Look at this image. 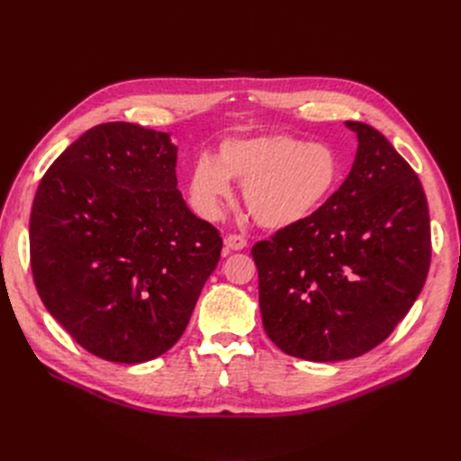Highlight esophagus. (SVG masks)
<instances>
[{
  "label": "esophagus",
  "instance_id": "obj_1",
  "mask_svg": "<svg viewBox=\"0 0 461 461\" xmlns=\"http://www.w3.org/2000/svg\"><path fill=\"white\" fill-rule=\"evenodd\" d=\"M224 243H226V247L230 250H243V249H247V239L243 235H228Z\"/></svg>",
  "mask_w": 461,
  "mask_h": 461
}]
</instances>
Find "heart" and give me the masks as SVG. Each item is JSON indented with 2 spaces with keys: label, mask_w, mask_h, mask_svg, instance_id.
<instances>
[{
  "label": "heart",
  "mask_w": 461,
  "mask_h": 461,
  "mask_svg": "<svg viewBox=\"0 0 461 461\" xmlns=\"http://www.w3.org/2000/svg\"><path fill=\"white\" fill-rule=\"evenodd\" d=\"M231 179L245 185V203L267 230H285L316 214L336 192L342 164L325 143L289 134L226 140L218 158L202 155L190 174L196 211L216 221L233 198Z\"/></svg>",
  "instance_id": "b5f03b06"
}]
</instances>
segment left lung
Instances as JSON below:
<instances>
[{
  "label": "left lung",
  "mask_w": 461,
  "mask_h": 461,
  "mask_svg": "<svg viewBox=\"0 0 461 461\" xmlns=\"http://www.w3.org/2000/svg\"><path fill=\"white\" fill-rule=\"evenodd\" d=\"M357 134L351 172L308 221L259 240L263 329L287 355L334 362L368 353L407 316L431 258L422 185L374 127Z\"/></svg>",
  "instance_id": "left-lung-1"
}]
</instances>
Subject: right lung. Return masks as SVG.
<instances>
[{
    "label": "right lung",
    "instance_id": "add662e5",
    "mask_svg": "<svg viewBox=\"0 0 461 461\" xmlns=\"http://www.w3.org/2000/svg\"><path fill=\"white\" fill-rule=\"evenodd\" d=\"M167 132L113 121L44 174L30 218L35 287L89 353L138 365L185 332L222 250L177 190Z\"/></svg>",
    "mask_w": 461,
    "mask_h": 461
}]
</instances>
